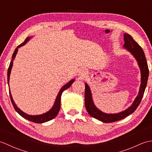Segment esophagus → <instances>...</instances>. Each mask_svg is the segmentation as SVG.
<instances>
[{"instance_id":"34e87169","label":"esophagus","mask_w":152,"mask_h":152,"mask_svg":"<svg viewBox=\"0 0 152 152\" xmlns=\"http://www.w3.org/2000/svg\"><path fill=\"white\" fill-rule=\"evenodd\" d=\"M86 74V71L84 70H80V75H82V76H85Z\"/></svg>"}]
</instances>
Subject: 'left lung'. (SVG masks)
<instances>
[{
    "mask_svg": "<svg viewBox=\"0 0 152 152\" xmlns=\"http://www.w3.org/2000/svg\"><path fill=\"white\" fill-rule=\"evenodd\" d=\"M124 48L128 51H129L133 55L134 57L136 58L141 70L142 77L140 91L137 98L135 99L134 102L133 103V104L129 108L125 110V111L118 113V114H105V113L100 111L99 109L95 107L94 103L93 102L91 93L89 86L87 83H86L85 85V106L87 111L93 118L97 119L99 120L102 121L104 123H112L119 121L126 118L129 115L131 114L132 113H133L136 110L138 105L140 104L147 85L148 75H149V69H148V63L143 50L142 49V48L138 45L137 42L134 40L133 37L129 34H124Z\"/></svg>",
    "mask_w": 152,
    "mask_h": 152,
    "instance_id": "left-lung-1",
    "label": "left lung"
}]
</instances>
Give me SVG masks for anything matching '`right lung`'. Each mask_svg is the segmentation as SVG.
Returning a JSON list of instances; mask_svg holds the SVG:
<instances>
[{
  "label": "right lung",
  "instance_id": "obj_1",
  "mask_svg": "<svg viewBox=\"0 0 152 152\" xmlns=\"http://www.w3.org/2000/svg\"><path fill=\"white\" fill-rule=\"evenodd\" d=\"M30 39L29 37L27 38L23 42L22 44H21L20 45H19V46L16 48V49L15 50L14 53L12 55V59L10 62V64L9 67H8V83H9V80H10V72H11V70H12V65H13V60L14 59V58L16 56V54H17L18 52V48L21 47L22 46H23L25 44H26L27 42L28 41V40ZM74 82V80H70V81L67 83L66 85H64L62 88L61 89V90L59 92V94H58L56 100V102H55V104L53 105V106L52 107L50 111H48V112L45 113L44 114H41V115H28L27 114H25L23 112H22L20 109L19 108H18V106H16V104H15V102L14 101V100L12 99V96L11 95V93L10 91H9V93H10V99H11V102L12 103V105L14 106V109L15 110V111L17 112L18 114L21 115L22 117H23L24 118L28 119V121H33L34 123H37V124H42V123L44 122H46L51 120V119H53L54 118H56L57 115L58 114V113L59 112V110H60V107H61V95H62V93L64 91V90L68 89L69 88H70V86L72 85V83Z\"/></svg>",
  "mask_w": 152,
  "mask_h": 152
}]
</instances>
